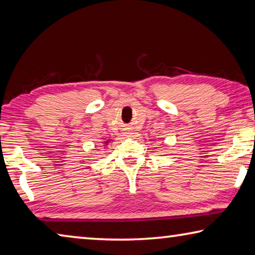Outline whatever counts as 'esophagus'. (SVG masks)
Returning a JSON list of instances; mask_svg holds the SVG:
<instances>
[{
	"label": "esophagus",
	"mask_w": 255,
	"mask_h": 255,
	"mask_svg": "<svg viewBox=\"0 0 255 255\" xmlns=\"http://www.w3.org/2000/svg\"><path fill=\"white\" fill-rule=\"evenodd\" d=\"M125 133H126V135H129V132H125Z\"/></svg>",
	"instance_id": "obj_1"
}]
</instances>
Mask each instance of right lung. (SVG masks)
Instances as JSON below:
<instances>
[{
  "label": "right lung",
  "instance_id": "right-lung-1",
  "mask_svg": "<svg viewBox=\"0 0 255 255\" xmlns=\"http://www.w3.org/2000/svg\"><path fill=\"white\" fill-rule=\"evenodd\" d=\"M110 139H108V140H106V141H103V145H105V146H108V145H109V143H110Z\"/></svg>",
  "mask_w": 255,
  "mask_h": 255
}]
</instances>
